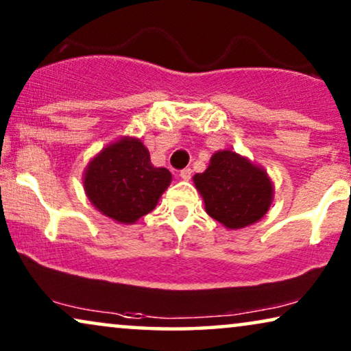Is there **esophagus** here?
Masks as SVG:
<instances>
[{"instance_id": "34e87169", "label": "esophagus", "mask_w": 351, "mask_h": 351, "mask_svg": "<svg viewBox=\"0 0 351 351\" xmlns=\"http://www.w3.org/2000/svg\"><path fill=\"white\" fill-rule=\"evenodd\" d=\"M179 176H180L184 180H190V179H191V169H190V167H185V169L180 171Z\"/></svg>"}]
</instances>
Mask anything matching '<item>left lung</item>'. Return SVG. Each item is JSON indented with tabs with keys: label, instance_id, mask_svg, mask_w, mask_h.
Returning a JSON list of instances; mask_svg holds the SVG:
<instances>
[{
	"label": "left lung",
	"instance_id": "8db88e82",
	"mask_svg": "<svg viewBox=\"0 0 351 351\" xmlns=\"http://www.w3.org/2000/svg\"><path fill=\"white\" fill-rule=\"evenodd\" d=\"M206 213L227 228L261 220L270 208L273 185L265 171L234 152H217L203 174L193 177Z\"/></svg>",
	"mask_w": 351,
	"mask_h": 351
}]
</instances>
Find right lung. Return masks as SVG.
<instances>
[{
	"instance_id": "right-lung-1",
	"label": "right lung",
	"mask_w": 351,
	"mask_h": 351,
	"mask_svg": "<svg viewBox=\"0 0 351 351\" xmlns=\"http://www.w3.org/2000/svg\"><path fill=\"white\" fill-rule=\"evenodd\" d=\"M171 172L155 167L138 138H121L89 162L84 190L90 203L107 217L134 223L156 208L171 184Z\"/></svg>"
}]
</instances>
